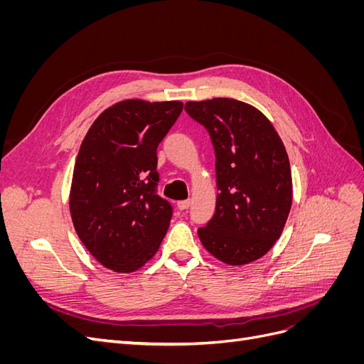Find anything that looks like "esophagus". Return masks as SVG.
I'll list each match as a JSON object with an SVG mask.
<instances>
[{"instance_id": "esophagus-1", "label": "esophagus", "mask_w": 364, "mask_h": 364, "mask_svg": "<svg viewBox=\"0 0 364 364\" xmlns=\"http://www.w3.org/2000/svg\"><path fill=\"white\" fill-rule=\"evenodd\" d=\"M190 205H191L190 200H181V202H178V208L181 209V211H185V209H188Z\"/></svg>"}]
</instances>
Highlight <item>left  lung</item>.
I'll list each match as a JSON object with an SVG mask.
<instances>
[{
    "instance_id": "1",
    "label": "left lung",
    "mask_w": 364,
    "mask_h": 364,
    "mask_svg": "<svg viewBox=\"0 0 364 364\" xmlns=\"http://www.w3.org/2000/svg\"><path fill=\"white\" fill-rule=\"evenodd\" d=\"M185 111L211 136L215 213L197 234L229 266L252 262L273 247L287 222L293 183L289 155L266 115L234 98L188 102Z\"/></svg>"
}]
</instances>
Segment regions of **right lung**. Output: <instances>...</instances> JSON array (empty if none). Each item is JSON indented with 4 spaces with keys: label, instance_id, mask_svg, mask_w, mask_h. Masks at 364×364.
Returning <instances> with one entry per match:
<instances>
[{
    "label": "right lung",
    "instance_id": "obj_1",
    "mask_svg": "<svg viewBox=\"0 0 364 364\" xmlns=\"http://www.w3.org/2000/svg\"><path fill=\"white\" fill-rule=\"evenodd\" d=\"M181 102L123 100L87 130L70 193L75 232L105 267L130 273L153 258L173 208L158 196L156 149L181 115Z\"/></svg>",
    "mask_w": 364,
    "mask_h": 364
}]
</instances>
